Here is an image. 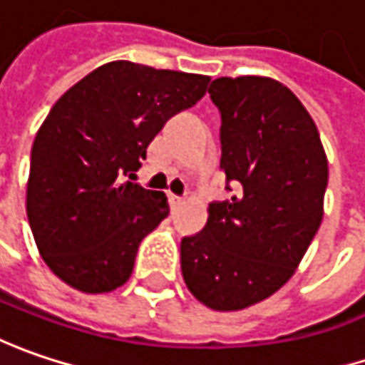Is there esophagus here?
Segmentation results:
<instances>
[{
	"instance_id": "esophagus-1",
	"label": "esophagus",
	"mask_w": 365,
	"mask_h": 365,
	"mask_svg": "<svg viewBox=\"0 0 365 365\" xmlns=\"http://www.w3.org/2000/svg\"><path fill=\"white\" fill-rule=\"evenodd\" d=\"M182 202H183V200L180 198V196H175V194H169V206H171L173 210H175V208H178V206H180Z\"/></svg>"
}]
</instances>
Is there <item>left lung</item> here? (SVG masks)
I'll use <instances>...</instances> for the list:
<instances>
[{
  "instance_id": "8db88e82",
  "label": "left lung",
  "mask_w": 365,
  "mask_h": 365,
  "mask_svg": "<svg viewBox=\"0 0 365 365\" xmlns=\"http://www.w3.org/2000/svg\"><path fill=\"white\" fill-rule=\"evenodd\" d=\"M220 169L239 194L214 202L208 222L182 239V276L204 307L243 310L277 292L323 220L329 163L314 120L272 77H218Z\"/></svg>"
}]
</instances>
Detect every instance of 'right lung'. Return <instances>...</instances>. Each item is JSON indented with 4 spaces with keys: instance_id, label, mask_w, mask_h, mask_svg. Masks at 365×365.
Segmentation results:
<instances>
[{
    "instance_id": "add662e5",
    "label": "right lung",
    "mask_w": 365,
    "mask_h": 365,
    "mask_svg": "<svg viewBox=\"0 0 365 365\" xmlns=\"http://www.w3.org/2000/svg\"><path fill=\"white\" fill-rule=\"evenodd\" d=\"M210 77L112 61L51 108L36 133L26 212L44 263L86 294L128 282L140 241L169 214L163 192L124 182L167 120L194 106Z\"/></svg>"
}]
</instances>
